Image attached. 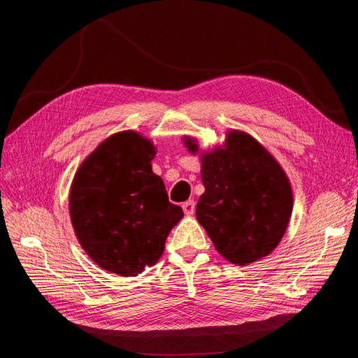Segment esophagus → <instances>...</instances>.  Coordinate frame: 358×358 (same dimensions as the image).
I'll return each mask as SVG.
<instances>
[{
	"label": "esophagus",
	"mask_w": 358,
	"mask_h": 358,
	"mask_svg": "<svg viewBox=\"0 0 358 358\" xmlns=\"http://www.w3.org/2000/svg\"><path fill=\"white\" fill-rule=\"evenodd\" d=\"M182 209L185 212V215H192L194 210H196V201L194 200H188L182 204Z\"/></svg>",
	"instance_id": "esophagus-1"
}]
</instances>
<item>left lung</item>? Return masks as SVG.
<instances>
[{
  "label": "left lung",
  "instance_id": "1",
  "mask_svg": "<svg viewBox=\"0 0 358 358\" xmlns=\"http://www.w3.org/2000/svg\"><path fill=\"white\" fill-rule=\"evenodd\" d=\"M185 143L196 152L194 140ZM201 182L196 215L216 251L237 266L273 251L288 227L292 192L284 170L255 138L229 133L225 149L201 158Z\"/></svg>",
  "mask_w": 358,
  "mask_h": 358
}]
</instances>
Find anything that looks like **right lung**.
Instances as JSON below:
<instances>
[{"label": "right lung", "instance_id": "right-lung-1", "mask_svg": "<svg viewBox=\"0 0 358 358\" xmlns=\"http://www.w3.org/2000/svg\"><path fill=\"white\" fill-rule=\"evenodd\" d=\"M155 149L134 131L110 136L83 161L70 192L76 236L94 262L121 276H137L164 251L183 216L152 173Z\"/></svg>", "mask_w": 358, "mask_h": 358}]
</instances>
